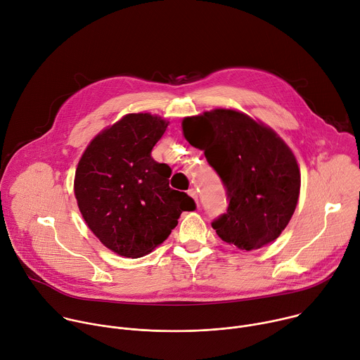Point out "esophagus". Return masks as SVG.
Segmentation results:
<instances>
[{
    "instance_id": "34e87169",
    "label": "esophagus",
    "mask_w": 360,
    "mask_h": 360,
    "mask_svg": "<svg viewBox=\"0 0 360 360\" xmlns=\"http://www.w3.org/2000/svg\"><path fill=\"white\" fill-rule=\"evenodd\" d=\"M188 195H189V196H192V198L195 199V202L198 203V192H196V189H195V188L188 189Z\"/></svg>"
}]
</instances>
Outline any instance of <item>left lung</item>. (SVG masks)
Returning <instances> with one entry per match:
<instances>
[{
	"label": "left lung",
	"instance_id": "left-lung-1",
	"mask_svg": "<svg viewBox=\"0 0 360 360\" xmlns=\"http://www.w3.org/2000/svg\"><path fill=\"white\" fill-rule=\"evenodd\" d=\"M182 129L226 188V214L212 222L218 236L242 250L274 242L299 198L300 172L290 148L274 129L235 110L186 117Z\"/></svg>",
	"mask_w": 360,
	"mask_h": 360
}]
</instances>
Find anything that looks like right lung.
<instances>
[{
    "label": "right lung",
    "instance_id": "add662e5",
    "mask_svg": "<svg viewBox=\"0 0 360 360\" xmlns=\"http://www.w3.org/2000/svg\"><path fill=\"white\" fill-rule=\"evenodd\" d=\"M168 121L128 114L99 132L78 162L74 192L88 228L112 252L141 258L161 245L196 205L169 188L171 168L150 157Z\"/></svg>",
    "mask_w": 360,
    "mask_h": 360
}]
</instances>
